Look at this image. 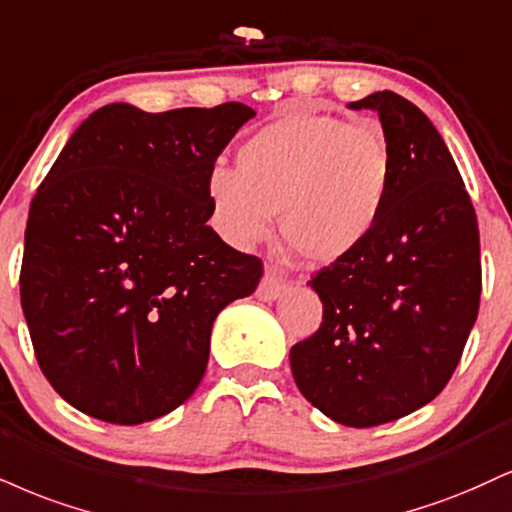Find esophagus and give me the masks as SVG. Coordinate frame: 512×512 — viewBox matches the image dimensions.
Returning a JSON list of instances; mask_svg holds the SVG:
<instances>
[{
  "instance_id": "34e87169",
  "label": "esophagus",
  "mask_w": 512,
  "mask_h": 512,
  "mask_svg": "<svg viewBox=\"0 0 512 512\" xmlns=\"http://www.w3.org/2000/svg\"><path fill=\"white\" fill-rule=\"evenodd\" d=\"M283 291H286V283H283L274 272H267L262 276L255 295L262 300V303H274L276 298H281Z\"/></svg>"
}]
</instances>
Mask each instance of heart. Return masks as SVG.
I'll use <instances>...</instances> for the list:
<instances>
[{
  "label": "heart",
  "mask_w": 512,
  "mask_h": 512,
  "mask_svg": "<svg viewBox=\"0 0 512 512\" xmlns=\"http://www.w3.org/2000/svg\"><path fill=\"white\" fill-rule=\"evenodd\" d=\"M396 186V155L374 123L329 114H286L238 150V169L207 176L214 224L236 248L267 238L276 209L288 243L331 264L367 243Z\"/></svg>",
  "instance_id": "1"
}]
</instances>
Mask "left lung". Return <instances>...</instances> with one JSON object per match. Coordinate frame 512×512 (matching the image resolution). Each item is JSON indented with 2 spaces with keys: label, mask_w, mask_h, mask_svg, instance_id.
I'll use <instances>...</instances> for the list:
<instances>
[{
  "label": "left lung",
  "mask_w": 512,
  "mask_h": 512,
  "mask_svg": "<svg viewBox=\"0 0 512 512\" xmlns=\"http://www.w3.org/2000/svg\"><path fill=\"white\" fill-rule=\"evenodd\" d=\"M348 107L379 114L396 186L367 243L307 283L324 322L291 348V369L317 410L365 429L420 410L448 384L477 322L482 264L477 214L434 123L391 90Z\"/></svg>",
  "instance_id": "obj_1"
}]
</instances>
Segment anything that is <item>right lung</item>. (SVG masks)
Returning a JSON list of instances; mask_svg holds the SVG:
<instances>
[{"mask_svg":"<svg viewBox=\"0 0 512 512\" xmlns=\"http://www.w3.org/2000/svg\"><path fill=\"white\" fill-rule=\"evenodd\" d=\"M252 116L240 102H114L59 152L30 202L21 307L40 369L76 410L143 424L205 377L214 319L262 279L207 226L209 171Z\"/></svg>","mask_w":512,"mask_h":512,"instance_id":"add662e5","label":"right lung"}]
</instances>
